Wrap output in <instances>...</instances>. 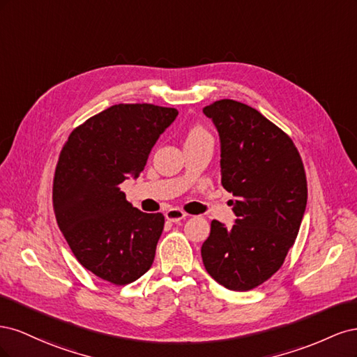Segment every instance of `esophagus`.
Segmentation results:
<instances>
[{
  "label": "esophagus",
  "instance_id": "1",
  "mask_svg": "<svg viewBox=\"0 0 357 357\" xmlns=\"http://www.w3.org/2000/svg\"><path fill=\"white\" fill-rule=\"evenodd\" d=\"M186 218V213L180 208H169L165 211V219L169 222H180Z\"/></svg>",
  "mask_w": 357,
  "mask_h": 357
}]
</instances>
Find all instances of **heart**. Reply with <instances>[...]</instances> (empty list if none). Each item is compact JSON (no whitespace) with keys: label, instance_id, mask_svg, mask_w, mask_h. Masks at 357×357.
Masks as SVG:
<instances>
[{"label":"heart","instance_id":"obj_1","mask_svg":"<svg viewBox=\"0 0 357 357\" xmlns=\"http://www.w3.org/2000/svg\"><path fill=\"white\" fill-rule=\"evenodd\" d=\"M193 138H210V135L202 128H193L190 134H189V137H188V139H193Z\"/></svg>","mask_w":357,"mask_h":357}]
</instances>
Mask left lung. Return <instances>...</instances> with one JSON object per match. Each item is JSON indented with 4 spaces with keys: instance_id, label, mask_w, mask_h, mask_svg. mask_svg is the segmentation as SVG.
Returning a JSON list of instances; mask_svg holds the SVG:
<instances>
[{
    "instance_id": "obj_1",
    "label": "left lung",
    "mask_w": 357,
    "mask_h": 357,
    "mask_svg": "<svg viewBox=\"0 0 357 357\" xmlns=\"http://www.w3.org/2000/svg\"><path fill=\"white\" fill-rule=\"evenodd\" d=\"M220 137L222 186L235 197L232 228L211 222L201 247L207 273L245 291L271 278L295 244L307 205V177L291 138L253 107L220 100L204 107Z\"/></svg>"
}]
</instances>
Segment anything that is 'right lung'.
Listing matches in <instances>:
<instances>
[{
	"label": "right lung",
	"instance_id": "obj_1",
	"mask_svg": "<svg viewBox=\"0 0 357 357\" xmlns=\"http://www.w3.org/2000/svg\"><path fill=\"white\" fill-rule=\"evenodd\" d=\"M178 112L117 104L89 117L63 144L53 178V210L77 261L105 282L125 286L153 264L162 213L132 207L121 183L137 178L159 135Z\"/></svg>",
	"mask_w": 357,
	"mask_h": 357
}]
</instances>
